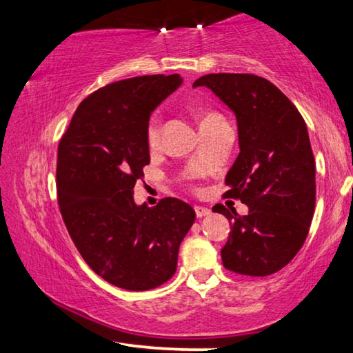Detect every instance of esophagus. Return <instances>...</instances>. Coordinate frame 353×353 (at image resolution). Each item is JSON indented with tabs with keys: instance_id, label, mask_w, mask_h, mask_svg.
Instances as JSON below:
<instances>
[{
	"instance_id": "1",
	"label": "esophagus",
	"mask_w": 353,
	"mask_h": 353,
	"mask_svg": "<svg viewBox=\"0 0 353 353\" xmlns=\"http://www.w3.org/2000/svg\"><path fill=\"white\" fill-rule=\"evenodd\" d=\"M194 212H196V216H198V218H204V216H208V214L212 213L210 208H207V207H202V205H196V207H194Z\"/></svg>"
}]
</instances>
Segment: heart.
I'll return each mask as SVG.
<instances>
[{
    "mask_svg": "<svg viewBox=\"0 0 353 353\" xmlns=\"http://www.w3.org/2000/svg\"><path fill=\"white\" fill-rule=\"evenodd\" d=\"M223 117L216 112H205L201 119V128L207 126V124H212L214 121H219ZM160 139H162V115L160 112H154L151 118L148 119L146 124V143L151 149L159 148Z\"/></svg>",
    "mask_w": 353,
    "mask_h": 353,
    "instance_id": "heart-1",
    "label": "heart"
}]
</instances>
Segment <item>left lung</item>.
I'll list each match as a JSON object with an SVG mask.
<instances>
[{
  "label": "left lung",
  "instance_id": "8db88e82",
  "mask_svg": "<svg viewBox=\"0 0 353 353\" xmlns=\"http://www.w3.org/2000/svg\"><path fill=\"white\" fill-rule=\"evenodd\" d=\"M235 112L240 154L225 176V198L249 207L246 216L216 204L232 221L221 250L225 270L265 277L282 270L305 243L316 205V166L301 112L265 77L216 73L196 79Z\"/></svg>",
  "mask_w": 353,
  "mask_h": 353
}]
</instances>
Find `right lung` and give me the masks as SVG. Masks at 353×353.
I'll use <instances>...</instances> for the list:
<instances>
[{
	"label": "right lung",
	"mask_w": 353,
	"mask_h": 353,
	"mask_svg": "<svg viewBox=\"0 0 353 353\" xmlns=\"http://www.w3.org/2000/svg\"><path fill=\"white\" fill-rule=\"evenodd\" d=\"M181 82V74H152L109 83L82 101L59 141L63 223L87 265L118 288L146 291L170 280L196 219L181 199L137 207L132 198L149 165L148 119Z\"/></svg>",
	"instance_id": "right-lung-1"
}]
</instances>
